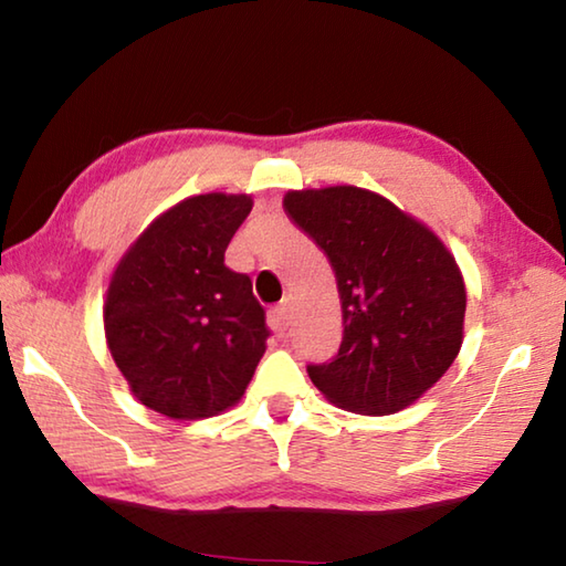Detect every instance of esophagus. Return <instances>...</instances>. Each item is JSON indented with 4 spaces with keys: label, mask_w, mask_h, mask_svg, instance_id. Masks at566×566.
Masks as SVG:
<instances>
[{
    "label": "esophagus",
    "mask_w": 566,
    "mask_h": 566,
    "mask_svg": "<svg viewBox=\"0 0 566 566\" xmlns=\"http://www.w3.org/2000/svg\"><path fill=\"white\" fill-rule=\"evenodd\" d=\"M290 319H292V306L290 304H276L272 310V327L274 332L284 334L286 329H290Z\"/></svg>",
    "instance_id": "34e87169"
}]
</instances>
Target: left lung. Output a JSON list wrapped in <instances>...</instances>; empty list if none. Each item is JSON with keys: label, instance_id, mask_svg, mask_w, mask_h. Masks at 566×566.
<instances>
[{"label": "left lung", "instance_id": "obj_1", "mask_svg": "<svg viewBox=\"0 0 566 566\" xmlns=\"http://www.w3.org/2000/svg\"><path fill=\"white\" fill-rule=\"evenodd\" d=\"M284 212L337 276L342 344L310 379L332 405L395 415L452 367L467 292L454 256L417 219L359 187L286 191Z\"/></svg>", "mask_w": 566, "mask_h": 566}]
</instances>
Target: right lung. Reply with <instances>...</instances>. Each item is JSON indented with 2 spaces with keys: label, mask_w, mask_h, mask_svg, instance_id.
Returning <instances> with one entry per match:
<instances>
[{
  "label": "right lung",
  "mask_w": 566,
  "mask_h": 566,
  "mask_svg": "<svg viewBox=\"0 0 566 566\" xmlns=\"http://www.w3.org/2000/svg\"><path fill=\"white\" fill-rule=\"evenodd\" d=\"M252 197H189L157 217L112 274L104 332L142 405L169 419L214 417L242 399L266 349L252 280L224 264Z\"/></svg>",
  "instance_id": "1"
}]
</instances>
